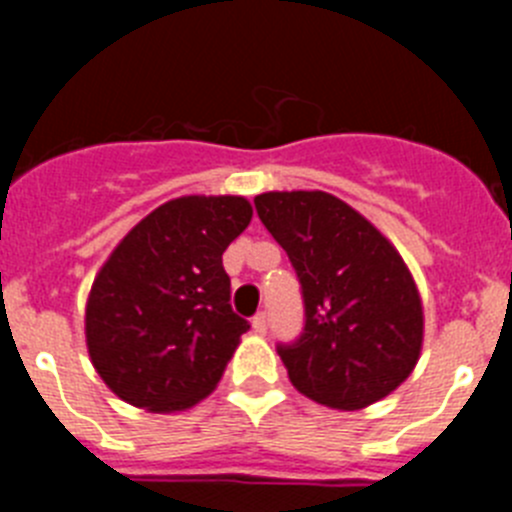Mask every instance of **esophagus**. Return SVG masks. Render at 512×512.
I'll list each match as a JSON object with an SVG mask.
<instances>
[{
  "label": "esophagus",
  "mask_w": 512,
  "mask_h": 512,
  "mask_svg": "<svg viewBox=\"0 0 512 512\" xmlns=\"http://www.w3.org/2000/svg\"><path fill=\"white\" fill-rule=\"evenodd\" d=\"M251 328H253V333L264 336V333H266V315H264V312H259V315L251 320Z\"/></svg>",
  "instance_id": "obj_1"
}]
</instances>
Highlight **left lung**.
Wrapping results in <instances>:
<instances>
[{
  "instance_id": "1",
  "label": "left lung",
  "mask_w": 512,
  "mask_h": 512,
  "mask_svg": "<svg viewBox=\"0 0 512 512\" xmlns=\"http://www.w3.org/2000/svg\"><path fill=\"white\" fill-rule=\"evenodd\" d=\"M253 202L305 297V333L279 346L289 382L333 410H364L392 395L423 348V300L400 251L320 189L264 192Z\"/></svg>"
}]
</instances>
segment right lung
I'll use <instances>...</instances> for the list:
<instances>
[{
	"label": "right lung",
	"mask_w": 512,
	"mask_h": 512,
	"mask_svg": "<svg viewBox=\"0 0 512 512\" xmlns=\"http://www.w3.org/2000/svg\"><path fill=\"white\" fill-rule=\"evenodd\" d=\"M238 194H187L146 215L94 277L84 333L102 382L133 408L182 413L223 377L248 323L223 253L248 228Z\"/></svg>",
	"instance_id": "1"
}]
</instances>
